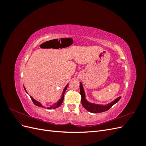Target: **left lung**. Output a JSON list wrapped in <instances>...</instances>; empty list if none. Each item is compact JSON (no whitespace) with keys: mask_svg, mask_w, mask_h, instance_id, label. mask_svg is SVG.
Segmentation results:
<instances>
[{"mask_svg":"<svg viewBox=\"0 0 146 146\" xmlns=\"http://www.w3.org/2000/svg\"><path fill=\"white\" fill-rule=\"evenodd\" d=\"M80 92L82 97L81 101H82V104L83 105V107L86 110H88V111L92 113H102V112L107 111V110H108L112 107V106H113L116 103H117L121 98V97H119V98L116 99L114 101L111 102V103H110L106 105H102L90 103L88 102L85 99V91H84L82 84L81 82L80 83Z\"/></svg>","mask_w":146,"mask_h":146,"instance_id":"left-lung-1","label":"left lung"}]
</instances>
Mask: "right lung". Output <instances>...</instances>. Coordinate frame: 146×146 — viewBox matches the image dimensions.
Instances as JSON below:
<instances>
[{
	"label": "right lung",
	"instance_id": "add662e5",
	"mask_svg": "<svg viewBox=\"0 0 146 146\" xmlns=\"http://www.w3.org/2000/svg\"><path fill=\"white\" fill-rule=\"evenodd\" d=\"M68 86V84L67 85H66V86H65L64 89L63 90V93H62V95H61V99L58 101V102H57V103H55L54 105H52L50 106L49 107H47V109H55V108H58V107H60V106L61 105V104H62V103H63V99H64V92H65V91H66V90H67ZM24 88L25 91H26V92H27V91H26V90H25V87H24ZM30 97L31 99L32 100L33 104H34L35 105L38 106V107H43V106L42 105V104H40V103L39 102H38V101H36V100H35V99H34L32 98V96H30Z\"/></svg>",
	"mask_w": 146,
	"mask_h": 146
}]
</instances>
